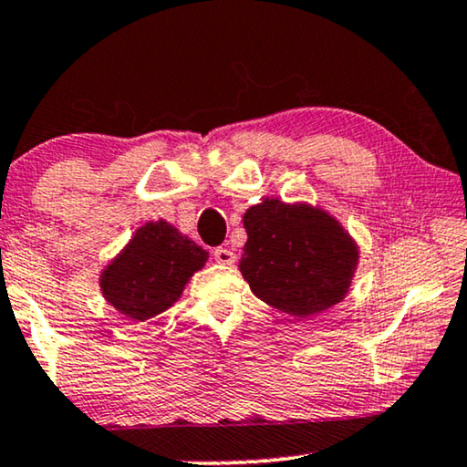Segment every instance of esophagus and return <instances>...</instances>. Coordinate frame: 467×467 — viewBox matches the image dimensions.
<instances>
[{
	"label": "esophagus",
	"mask_w": 467,
	"mask_h": 467,
	"mask_svg": "<svg viewBox=\"0 0 467 467\" xmlns=\"http://www.w3.org/2000/svg\"><path fill=\"white\" fill-rule=\"evenodd\" d=\"M214 259H216V264H221V265H232L234 261H235V254L229 251V248H214Z\"/></svg>",
	"instance_id": "esophagus-1"
}]
</instances>
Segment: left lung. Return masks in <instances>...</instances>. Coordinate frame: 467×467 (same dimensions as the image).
Masks as SVG:
<instances>
[{"instance_id": "left-lung-1", "label": "left lung", "mask_w": 467, "mask_h": 467, "mask_svg": "<svg viewBox=\"0 0 467 467\" xmlns=\"http://www.w3.org/2000/svg\"><path fill=\"white\" fill-rule=\"evenodd\" d=\"M242 221L248 240L238 267L261 302L308 318L348 296L359 246L327 210L265 197Z\"/></svg>"}]
</instances>
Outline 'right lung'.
I'll use <instances>...</instances> for the list:
<instances>
[{
  "label": "right lung",
  "instance_id": "1",
  "mask_svg": "<svg viewBox=\"0 0 467 467\" xmlns=\"http://www.w3.org/2000/svg\"><path fill=\"white\" fill-rule=\"evenodd\" d=\"M206 261L208 253L168 221H149L101 270V296L131 321H149L181 299Z\"/></svg>",
  "mask_w": 467,
  "mask_h": 467
}]
</instances>
